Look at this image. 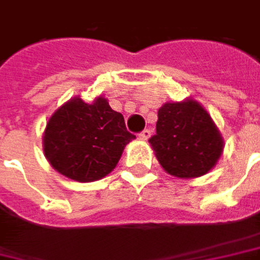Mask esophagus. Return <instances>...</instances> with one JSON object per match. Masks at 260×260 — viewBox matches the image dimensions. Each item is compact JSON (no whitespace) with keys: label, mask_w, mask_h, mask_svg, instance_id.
Listing matches in <instances>:
<instances>
[{"label":"esophagus","mask_w":260,"mask_h":260,"mask_svg":"<svg viewBox=\"0 0 260 260\" xmlns=\"http://www.w3.org/2000/svg\"><path fill=\"white\" fill-rule=\"evenodd\" d=\"M150 135H151V131L150 129H144L143 131V132H140V134H138V138H140V140H148V138H150Z\"/></svg>","instance_id":"esophagus-1"}]
</instances>
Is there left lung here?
<instances>
[{"mask_svg":"<svg viewBox=\"0 0 260 260\" xmlns=\"http://www.w3.org/2000/svg\"><path fill=\"white\" fill-rule=\"evenodd\" d=\"M161 168L178 178L207 174L221 157L223 141L212 117L194 100L166 103L148 140Z\"/></svg>","mask_w":260,"mask_h":260,"instance_id":"8db88e82","label":"left lung"}]
</instances>
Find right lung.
<instances>
[{"label": "right lung", "instance_id": "right-lung-1", "mask_svg": "<svg viewBox=\"0 0 260 260\" xmlns=\"http://www.w3.org/2000/svg\"><path fill=\"white\" fill-rule=\"evenodd\" d=\"M125 119L107 100L86 104L70 100L54 113L44 132V153L55 171L79 182H91L110 174L125 145L134 140Z\"/></svg>", "mask_w": 260, "mask_h": 260}]
</instances>
